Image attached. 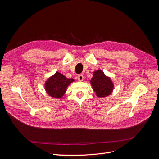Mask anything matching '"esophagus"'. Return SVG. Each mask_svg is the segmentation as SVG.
I'll use <instances>...</instances> for the list:
<instances>
[{
  "mask_svg": "<svg viewBox=\"0 0 159 159\" xmlns=\"http://www.w3.org/2000/svg\"><path fill=\"white\" fill-rule=\"evenodd\" d=\"M78 79L80 81H82L84 80V75L82 74H80L78 75Z\"/></svg>",
  "mask_w": 159,
  "mask_h": 159,
  "instance_id": "34e87169",
  "label": "esophagus"
}]
</instances>
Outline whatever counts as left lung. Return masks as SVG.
Segmentation results:
<instances>
[{
    "label": "left lung",
    "instance_id": "left-lung-1",
    "mask_svg": "<svg viewBox=\"0 0 159 159\" xmlns=\"http://www.w3.org/2000/svg\"><path fill=\"white\" fill-rule=\"evenodd\" d=\"M90 84L98 98L107 97L109 95L112 93L114 88L111 80L109 77L105 75L104 72L101 70L93 72Z\"/></svg>",
    "mask_w": 159,
    "mask_h": 159
}]
</instances>
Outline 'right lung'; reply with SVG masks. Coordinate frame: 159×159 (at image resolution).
<instances>
[{
    "mask_svg": "<svg viewBox=\"0 0 159 159\" xmlns=\"http://www.w3.org/2000/svg\"><path fill=\"white\" fill-rule=\"evenodd\" d=\"M74 81L73 78H67L62 74L56 71L45 82L46 93L52 98L60 99L65 94L68 86Z\"/></svg>",
    "mask_w": 159,
    "mask_h": 159,
    "instance_id": "right-lung-1",
    "label": "right lung"
}]
</instances>
